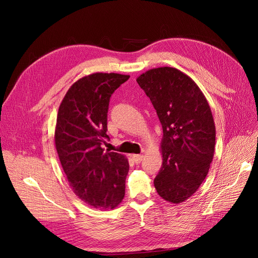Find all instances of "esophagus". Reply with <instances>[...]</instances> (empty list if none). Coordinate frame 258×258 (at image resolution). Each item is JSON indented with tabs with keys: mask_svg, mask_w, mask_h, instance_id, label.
Listing matches in <instances>:
<instances>
[{
	"mask_svg": "<svg viewBox=\"0 0 258 258\" xmlns=\"http://www.w3.org/2000/svg\"><path fill=\"white\" fill-rule=\"evenodd\" d=\"M132 157H133V160L135 163H137V164H139L140 162L143 160V155H133Z\"/></svg>",
	"mask_w": 258,
	"mask_h": 258,
	"instance_id": "1",
	"label": "esophagus"
}]
</instances>
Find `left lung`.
Returning a JSON list of instances; mask_svg holds the SVG:
<instances>
[{"label": "left lung", "mask_w": 258, "mask_h": 258, "mask_svg": "<svg viewBox=\"0 0 258 258\" xmlns=\"http://www.w3.org/2000/svg\"><path fill=\"white\" fill-rule=\"evenodd\" d=\"M137 83L163 128V162L155 188L162 199L179 204L198 190L213 159L215 125L210 106L195 81L174 68L148 70Z\"/></svg>", "instance_id": "obj_1"}]
</instances>
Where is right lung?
Instances as JSON below:
<instances>
[{"label": "right lung", "instance_id": "obj_1", "mask_svg": "<svg viewBox=\"0 0 258 258\" xmlns=\"http://www.w3.org/2000/svg\"><path fill=\"white\" fill-rule=\"evenodd\" d=\"M130 78L94 73L68 90L56 119L55 146L74 194L91 207L114 209L125 195L130 165L121 154L104 151L110 137L107 111L112 94Z\"/></svg>", "mask_w": 258, "mask_h": 258}]
</instances>
